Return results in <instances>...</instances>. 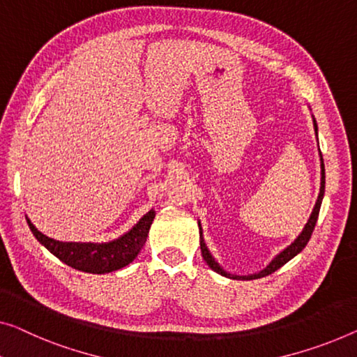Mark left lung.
Masks as SVG:
<instances>
[{
    "mask_svg": "<svg viewBox=\"0 0 357 357\" xmlns=\"http://www.w3.org/2000/svg\"><path fill=\"white\" fill-rule=\"evenodd\" d=\"M312 125H314V131H316V136H317V123H316V119L312 116ZM321 155V189H319V195H317V200H316V205L314 208H312V213L310 216V220L303 227V231L300 232V236H298L294 242L290 243L289 247L282 250L279 255H275V257L271 259L269 264L266 266L264 269L259 271V273H255V274H248V275H237V274H231L225 271L220 266V263L216 261L215 258H213V255L210 253L208 247H206V243L204 241V231H202V225L199 221V231H200V250H202V257L206 261V264L210 266V268L215 271V273L225 275V278H229V279H237V280H253V279H259V278H264V275H269L273 274L274 271H278L279 268H282L285 263H289L291 258L296 257L298 253L301 252L303 248L306 247V243L310 242L311 238V234L314 231V226L317 222V216H319V210H321V204H322V199H324V192H326V169H324V160H322V153H319Z\"/></svg>",
    "mask_w": 357,
    "mask_h": 357,
    "instance_id": "obj_1",
    "label": "left lung"
}]
</instances>
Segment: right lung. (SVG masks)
I'll use <instances>...</instances> for the list:
<instances>
[{"instance_id":"right-lung-1","label":"right lung","mask_w":357,"mask_h":357,"mask_svg":"<svg viewBox=\"0 0 357 357\" xmlns=\"http://www.w3.org/2000/svg\"><path fill=\"white\" fill-rule=\"evenodd\" d=\"M153 218H155V211H147L123 236L104 243L59 242L40 232L31 225L29 218H26V222H29L30 231L33 232L36 241L50 250L54 257L59 258L62 263L73 269L83 271V273L105 274L125 268L139 255L147 241Z\"/></svg>"}]
</instances>
